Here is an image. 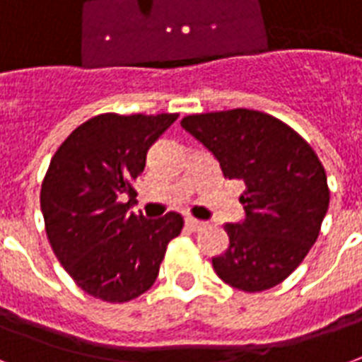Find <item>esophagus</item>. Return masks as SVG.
Segmentation results:
<instances>
[{
  "label": "esophagus",
  "instance_id": "esophagus-1",
  "mask_svg": "<svg viewBox=\"0 0 362 362\" xmlns=\"http://www.w3.org/2000/svg\"><path fill=\"white\" fill-rule=\"evenodd\" d=\"M186 226L192 231H201L205 228V222H201V220H195V218H186Z\"/></svg>",
  "mask_w": 362,
  "mask_h": 362
}]
</instances>
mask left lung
<instances>
[{
  "mask_svg": "<svg viewBox=\"0 0 362 362\" xmlns=\"http://www.w3.org/2000/svg\"><path fill=\"white\" fill-rule=\"evenodd\" d=\"M243 180L245 220L226 224L230 247L212 258L220 279L243 292L273 288L296 269L319 237L330 189L319 157L294 129L256 110L186 115L180 121Z\"/></svg>",
  "mask_w": 362,
  "mask_h": 362,
  "instance_id": "obj_1",
  "label": "left lung"
}]
</instances>
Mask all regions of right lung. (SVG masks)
Listing matches in <instances>:
<instances>
[{"instance_id": "obj_1", "label": "right lung", "mask_w": 362, "mask_h": 362, "mask_svg": "<svg viewBox=\"0 0 362 362\" xmlns=\"http://www.w3.org/2000/svg\"><path fill=\"white\" fill-rule=\"evenodd\" d=\"M176 117L100 114L77 127L52 156L40 195L47 239L93 298L123 303L144 294L167 245L180 235L178 212L146 220L129 211L146 153Z\"/></svg>"}]
</instances>
